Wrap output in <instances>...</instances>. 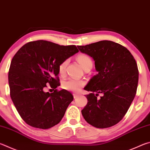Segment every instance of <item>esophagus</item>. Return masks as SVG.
Returning <instances> with one entry per match:
<instances>
[{
  "label": "esophagus",
  "mask_w": 150,
  "mask_h": 150,
  "mask_svg": "<svg viewBox=\"0 0 150 150\" xmlns=\"http://www.w3.org/2000/svg\"><path fill=\"white\" fill-rule=\"evenodd\" d=\"M79 96V95H78V94H73V97H74V98H77Z\"/></svg>",
  "instance_id": "34e87169"
}]
</instances>
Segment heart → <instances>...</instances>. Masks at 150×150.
<instances>
[{
	"instance_id": "b5f03b06",
	"label": "heart",
	"mask_w": 150,
	"mask_h": 150,
	"mask_svg": "<svg viewBox=\"0 0 150 150\" xmlns=\"http://www.w3.org/2000/svg\"><path fill=\"white\" fill-rule=\"evenodd\" d=\"M77 59L83 69L88 65L92 64V61H91V58L85 54L79 55L77 57ZM67 63L68 59H65L63 61L62 63H60V64L59 65L58 71H59V73L61 75L65 73ZM85 85V82L83 80L77 79L75 78H69L67 80L63 81L62 86L63 88L67 91H71V92H78L81 89V88L84 87Z\"/></svg>"
}]
</instances>
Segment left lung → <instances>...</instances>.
Segmentation results:
<instances>
[{"instance_id": "obj_1", "label": "left lung", "mask_w": 150, "mask_h": 150, "mask_svg": "<svg viewBox=\"0 0 150 150\" xmlns=\"http://www.w3.org/2000/svg\"><path fill=\"white\" fill-rule=\"evenodd\" d=\"M77 47L81 52L93 57L98 72L84 88L92 93L86 96L88 103L81 110L82 115L96 128L115 125L123 118L135 97L139 76L136 60L127 48L108 40ZM98 93L103 94L100 100L96 97Z\"/></svg>"}]
</instances>
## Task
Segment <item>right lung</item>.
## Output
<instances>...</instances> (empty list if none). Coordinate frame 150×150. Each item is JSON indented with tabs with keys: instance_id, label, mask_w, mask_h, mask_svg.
<instances>
[{
	"instance_id": "1",
	"label": "right lung",
	"mask_w": 150,
	"mask_h": 150,
	"mask_svg": "<svg viewBox=\"0 0 150 150\" xmlns=\"http://www.w3.org/2000/svg\"><path fill=\"white\" fill-rule=\"evenodd\" d=\"M78 52L74 45L37 40L24 45L14 55L8 72L10 95L28 125L48 129L62 120L73 96L67 90L56 89L60 85L58 67ZM46 84L55 89L54 93L45 92Z\"/></svg>"
}]
</instances>
